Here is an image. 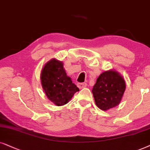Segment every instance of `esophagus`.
<instances>
[{"instance_id": "34e87169", "label": "esophagus", "mask_w": 150, "mask_h": 150, "mask_svg": "<svg viewBox=\"0 0 150 150\" xmlns=\"http://www.w3.org/2000/svg\"><path fill=\"white\" fill-rule=\"evenodd\" d=\"M77 86L79 88L81 89V88H84L87 86V83H79L78 84H77Z\"/></svg>"}]
</instances>
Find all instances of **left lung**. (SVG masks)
Masks as SVG:
<instances>
[{"instance_id": "1", "label": "left lung", "mask_w": 150, "mask_h": 150, "mask_svg": "<svg viewBox=\"0 0 150 150\" xmlns=\"http://www.w3.org/2000/svg\"><path fill=\"white\" fill-rule=\"evenodd\" d=\"M125 88V81L120 73L109 70L100 74L92 93L97 106L107 111L120 103Z\"/></svg>"}]
</instances>
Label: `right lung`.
I'll return each mask as SVG.
<instances>
[{
    "label": "right lung",
    "mask_w": 150,
    "mask_h": 150,
    "mask_svg": "<svg viewBox=\"0 0 150 150\" xmlns=\"http://www.w3.org/2000/svg\"><path fill=\"white\" fill-rule=\"evenodd\" d=\"M40 81L47 98L57 106L69 102L79 89L73 83L64 69L62 62L53 58L42 69Z\"/></svg>",
    "instance_id": "obj_1"
}]
</instances>
